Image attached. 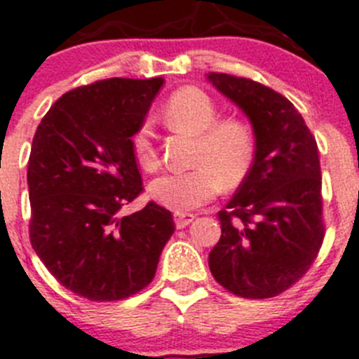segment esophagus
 Returning a JSON list of instances; mask_svg holds the SVG:
<instances>
[{
    "label": "esophagus",
    "mask_w": 359,
    "mask_h": 359,
    "mask_svg": "<svg viewBox=\"0 0 359 359\" xmlns=\"http://www.w3.org/2000/svg\"><path fill=\"white\" fill-rule=\"evenodd\" d=\"M173 219H175L177 229H184V227H187V225L191 224L193 219H195V216H193V215H182V212H175Z\"/></svg>",
    "instance_id": "esophagus-1"
}]
</instances>
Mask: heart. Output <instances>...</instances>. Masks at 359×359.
Listing matches in <instances>:
<instances>
[{
  "label": "heart",
  "instance_id": "heart-1",
  "mask_svg": "<svg viewBox=\"0 0 359 359\" xmlns=\"http://www.w3.org/2000/svg\"><path fill=\"white\" fill-rule=\"evenodd\" d=\"M164 119L175 130L196 135V151L187 172H168L148 184V196L163 208L189 212L215 198L222 189L240 182L250 168L256 150L252 128L240 118H218L211 98L196 87H182L168 98ZM132 151L143 170L159 164L150 123L132 135Z\"/></svg>",
  "mask_w": 359,
  "mask_h": 359
}]
</instances>
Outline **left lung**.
<instances>
[{
  "mask_svg": "<svg viewBox=\"0 0 359 359\" xmlns=\"http://www.w3.org/2000/svg\"><path fill=\"white\" fill-rule=\"evenodd\" d=\"M205 79L241 109L256 140L247 177L218 212L222 238L209 268L234 295L276 297L304 276L324 240L316 141L293 103L270 87L225 73Z\"/></svg>",
  "mask_w": 359,
  "mask_h": 359,
  "instance_id": "obj_1",
  "label": "left lung"
}]
</instances>
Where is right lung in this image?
<instances>
[{
    "instance_id": "right-lung-1",
    "label": "right lung",
    "mask_w": 359,
    "mask_h": 359,
    "mask_svg": "<svg viewBox=\"0 0 359 359\" xmlns=\"http://www.w3.org/2000/svg\"><path fill=\"white\" fill-rule=\"evenodd\" d=\"M163 79H109L76 87L39 123L28 161L30 240L62 286L98 302L121 300L151 283L175 231L150 202L118 216L143 191L132 135Z\"/></svg>"
}]
</instances>
